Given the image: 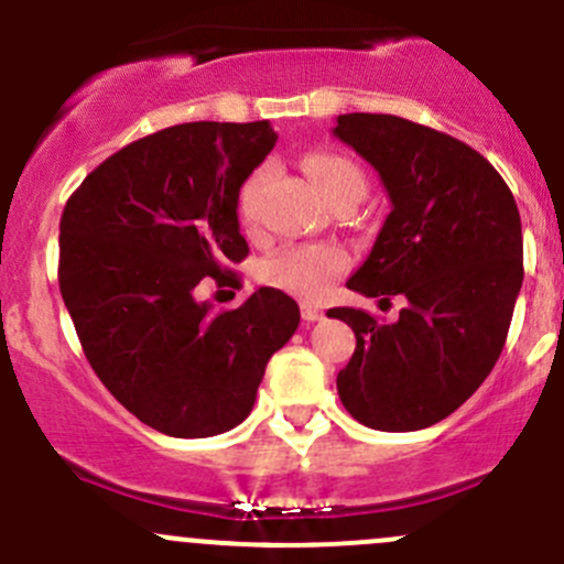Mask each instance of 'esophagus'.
<instances>
[{
	"instance_id": "obj_1",
	"label": "esophagus",
	"mask_w": 564,
	"mask_h": 564,
	"mask_svg": "<svg viewBox=\"0 0 564 564\" xmlns=\"http://www.w3.org/2000/svg\"><path fill=\"white\" fill-rule=\"evenodd\" d=\"M300 311H303L305 322H318V318H324V311L316 308V305H311V303L300 305Z\"/></svg>"
}]
</instances>
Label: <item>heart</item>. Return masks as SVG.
<instances>
[{
    "instance_id": "1",
    "label": "heart",
    "mask_w": 564,
    "mask_h": 564,
    "mask_svg": "<svg viewBox=\"0 0 564 564\" xmlns=\"http://www.w3.org/2000/svg\"><path fill=\"white\" fill-rule=\"evenodd\" d=\"M305 172L311 174L318 193L327 202L346 191L366 193V176H362L360 166L351 163L349 158L338 155V152H314V155L305 158ZM264 182L267 166L253 169L242 180L240 191H237V215H240L242 226H253L256 218H259ZM346 264H349L346 253L335 246H292L278 250L275 256L264 261L261 278L270 286L283 289V292L297 294L303 300H316L346 270Z\"/></svg>"
}]
</instances>
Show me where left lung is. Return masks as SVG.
Returning <instances> with one entry per match:
<instances>
[{
    "instance_id": "1",
    "label": "left lung",
    "mask_w": 564,
    "mask_h": 564,
    "mask_svg": "<svg viewBox=\"0 0 564 564\" xmlns=\"http://www.w3.org/2000/svg\"><path fill=\"white\" fill-rule=\"evenodd\" d=\"M384 182L392 209L371 256L346 286L401 294L392 324L360 308H329L355 329L338 373L346 412L377 431L440 423L502 355L524 281L516 198L464 141L392 113H340L333 128Z\"/></svg>"
}]
</instances>
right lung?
<instances>
[{
  "mask_svg": "<svg viewBox=\"0 0 564 564\" xmlns=\"http://www.w3.org/2000/svg\"><path fill=\"white\" fill-rule=\"evenodd\" d=\"M270 122H185L106 158L59 220V292L89 366L130 414L204 440L248 417L267 360L300 324L281 289L231 311L196 286L240 283L237 191L275 147Z\"/></svg>",
  "mask_w": 564,
  "mask_h": 564,
  "instance_id": "right-lung-1",
  "label": "right lung"
}]
</instances>
